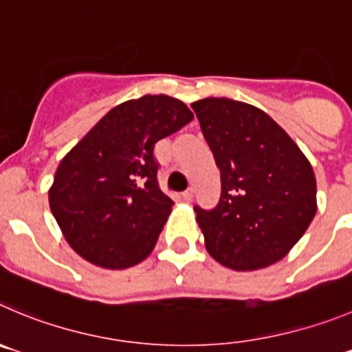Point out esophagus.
<instances>
[{
	"label": "esophagus",
	"mask_w": 352,
	"mask_h": 352,
	"mask_svg": "<svg viewBox=\"0 0 352 352\" xmlns=\"http://www.w3.org/2000/svg\"><path fill=\"white\" fill-rule=\"evenodd\" d=\"M192 196H195V189H192V187H189V189H186V191L182 192V198L186 199V201H191Z\"/></svg>",
	"instance_id": "esophagus-1"
}]
</instances>
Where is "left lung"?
<instances>
[{"label":"left lung","instance_id":"obj_1","mask_svg":"<svg viewBox=\"0 0 352 352\" xmlns=\"http://www.w3.org/2000/svg\"><path fill=\"white\" fill-rule=\"evenodd\" d=\"M221 170L213 210L195 206L208 254L234 271L276 264L316 215V177L287 131L258 107L226 97L192 102Z\"/></svg>","mask_w":352,"mask_h":352}]
</instances>
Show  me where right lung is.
<instances>
[{"label": "right lung", "instance_id": "1", "mask_svg": "<svg viewBox=\"0 0 352 352\" xmlns=\"http://www.w3.org/2000/svg\"><path fill=\"white\" fill-rule=\"evenodd\" d=\"M192 118L179 98L144 95L113 107L62 157L48 201L80 257L126 269L153 252L173 205L157 184L154 144Z\"/></svg>", "mask_w": 352, "mask_h": 352}]
</instances>
